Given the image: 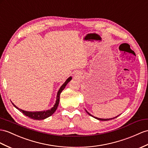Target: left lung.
I'll use <instances>...</instances> for the list:
<instances>
[{"label":"left lung","mask_w":148,"mask_h":148,"mask_svg":"<svg viewBox=\"0 0 148 148\" xmlns=\"http://www.w3.org/2000/svg\"><path fill=\"white\" fill-rule=\"evenodd\" d=\"M86 112H87V113L89 115H90V116H92L91 114H89V113L88 111H86ZM117 116H116V117H117ZM116 117H114V118H112V119H101V118H97V117H95V118H96V119H99V120H100V121H109V120H110V119H114V118H116Z\"/></svg>","instance_id":"1"}]
</instances>
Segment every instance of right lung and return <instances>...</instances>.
<instances>
[{
	"instance_id": "obj_1",
	"label": "right lung",
	"mask_w": 148,
	"mask_h": 148,
	"mask_svg": "<svg viewBox=\"0 0 148 148\" xmlns=\"http://www.w3.org/2000/svg\"><path fill=\"white\" fill-rule=\"evenodd\" d=\"M71 79H72L71 77L68 78L66 81V82L62 84V86L60 87V88L59 89V91L58 92V95H57V99H56V104L54 106V107H53L52 109H51V110H47L46 111H41V112H29V111H25L24 110H22V109H20L19 108H18L17 106H15L13 103H12V104L14 105V106L16 107L21 112L23 113L24 115L27 116L28 117H29V118L32 119H35V120L44 119L45 118H47V117L51 116L52 114H53V113L56 111V110L57 109V108H58V106L59 105L60 94L64 90V89L66 88V86L67 84V83L71 80Z\"/></svg>"
}]
</instances>
